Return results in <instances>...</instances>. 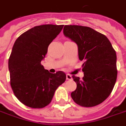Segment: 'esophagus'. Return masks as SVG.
Instances as JSON below:
<instances>
[{
  "instance_id": "1",
  "label": "esophagus",
  "mask_w": 126,
  "mask_h": 126,
  "mask_svg": "<svg viewBox=\"0 0 126 126\" xmlns=\"http://www.w3.org/2000/svg\"><path fill=\"white\" fill-rule=\"evenodd\" d=\"M72 76H71V75H70V74H67L66 75V79L67 80H72Z\"/></svg>"
}]
</instances>
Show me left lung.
I'll use <instances>...</instances> for the list:
<instances>
[{
	"label": "left lung",
	"instance_id": "1",
	"mask_svg": "<svg viewBox=\"0 0 126 126\" xmlns=\"http://www.w3.org/2000/svg\"><path fill=\"white\" fill-rule=\"evenodd\" d=\"M63 34L74 41L79 60L83 61V79L73 76L76 89L71 97L83 107H93L103 103L111 93L117 78L116 53L103 34L91 28L65 26Z\"/></svg>",
	"mask_w": 126,
	"mask_h": 126
}]
</instances>
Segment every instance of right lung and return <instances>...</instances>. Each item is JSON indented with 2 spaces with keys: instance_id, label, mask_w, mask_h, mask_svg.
<instances>
[{
  "instance_id": "obj_1",
  "label": "right lung",
  "mask_w": 126,
  "mask_h": 126,
  "mask_svg": "<svg viewBox=\"0 0 126 126\" xmlns=\"http://www.w3.org/2000/svg\"><path fill=\"white\" fill-rule=\"evenodd\" d=\"M63 25L35 26L16 39L8 60L11 85L16 98L32 108L46 107L56 90L66 79L65 73H50L41 65L48 46L61 33Z\"/></svg>"
}]
</instances>
